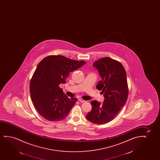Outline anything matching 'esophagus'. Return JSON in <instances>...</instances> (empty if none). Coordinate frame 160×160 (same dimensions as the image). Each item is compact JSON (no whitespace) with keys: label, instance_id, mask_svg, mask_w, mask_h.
Wrapping results in <instances>:
<instances>
[{"label":"esophagus","instance_id":"34e87169","mask_svg":"<svg viewBox=\"0 0 160 160\" xmlns=\"http://www.w3.org/2000/svg\"><path fill=\"white\" fill-rule=\"evenodd\" d=\"M79 102H81V103H83V102H85V101H84V100L82 99H79Z\"/></svg>","mask_w":160,"mask_h":160}]
</instances>
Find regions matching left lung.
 <instances>
[{
  "label": "left lung",
  "instance_id": "left-lung-1",
  "mask_svg": "<svg viewBox=\"0 0 160 160\" xmlns=\"http://www.w3.org/2000/svg\"><path fill=\"white\" fill-rule=\"evenodd\" d=\"M93 66L102 78L96 88L102 90L101 93L104 100L102 104L92 101V110L86 118L91 122L101 125L113 120L124 107L128 94L127 75L122 65L110 57L102 58L94 62Z\"/></svg>",
  "mask_w": 160,
  "mask_h": 160
}]
</instances>
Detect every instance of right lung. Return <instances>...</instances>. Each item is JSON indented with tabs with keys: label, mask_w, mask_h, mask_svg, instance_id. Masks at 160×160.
<instances>
[{
	"label": "right lung",
	"mask_w": 160,
	"mask_h": 160,
	"mask_svg": "<svg viewBox=\"0 0 160 160\" xmlns=\"http://www.w3.org/2000/svg\"><path fill=\"white\" fill-rule=\"evenodd\" d=\"M86 63L69 59L63 56L52 55L44 58L38 64L31 79V99L38 112L47 120L64 119L77 98H69L59 85L66 83L69 72Z\"/></svg>",
	"instance_id": "obj_1"
}]
</instances>
